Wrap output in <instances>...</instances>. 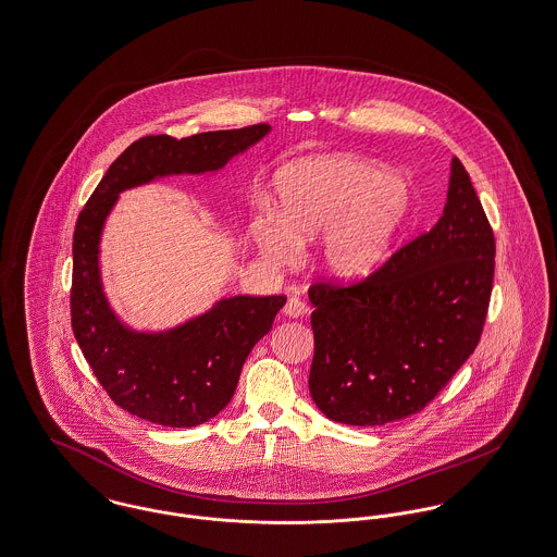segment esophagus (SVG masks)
Segmentation results:
<instances>
[{"label": "esophagus", "instance_id": "1", "mask_svg": "<svg viewBox=\"0 0 557 557\" xmlns=\"http://www.w3.org/2000/svg\"><path fill=\"white\" fill-rule=\"evenodd\" d=\"M307 311H309L307 302H302V300L296 298V296H290L288 302L284 305V315H288V318H302Z\"/></svg>", "mask_w": 557, "mask_h": 557}]
</instances>
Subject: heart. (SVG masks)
<instances>
[{
    "mask_svg": "<svg viewBox=\"0 0 557 557\" xmlns=\"http://www.w3.org/2000/svg\"><path fill=\"white\" fill-rule=\"evenodd\" d=\"M275 216L262 212L252 235L262 255L295 261L298 246L320 237V267L336 282H358L385 259L410 210V185L399 172H376L356 156L300 160L273 181Z\"/></svg>",
    "mask_w": 557,
    "mask_h": 557,
    "instance_id": "b5f03b06",
    "label": "heart"
}]
</instances>
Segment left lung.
<instances>
[{"label":"left lung","mask_w":557,"mask_h":557,"mask_svg":"<svg viewBox=\"0 0 557 557\" xmlns=\"http://www.w3.org/2000/svg\"><path fill=\"white\" fill-rule=\"evenodd\" d=\"M494 233L453 158L444 214L351 286L309 288V392L330 421L376 426L417 414L475 351L491 302Z\"/></svg>","instance_id":"left-lung-1"}]
</instances>
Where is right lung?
Returning <instances> with one entry per match:
<instances>
[{"label":"right lung","instance_id":"obj_1","mask_svg":"<svg viewBox=\"0 0 557 557\" xmlns=\"http://www.w3.org/2000/svg\"><path fill=\"white\" fill-rule=\"evenodd\" d=\"M271 131L201 132L187 138L143 136L109 165L73 233L71 326L109 397L138 419L196 426L233 397L242 366L273 326L286 296H230L181 326L136 332L120 322L100 282V235L117 196L174 174L219 172Z\"/></svg>","mask_w":557,"mask_h":557}]
</instances>
